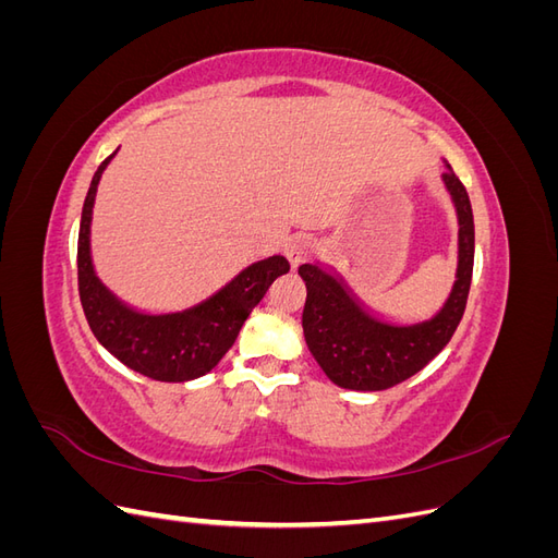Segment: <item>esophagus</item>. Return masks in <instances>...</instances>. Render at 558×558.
Segmentation results:
<instances>
[{"mask_svg":"<svg viewBox=\"0 0 558 558\" xmlns=\"http://www.w3.org/2000/svg\"><path fill=\"white\" fill-rule=\"evenodd\" d=\"M314 242L310 238H295L289 246H286V256L291 260V267L298 269L302 263H307L314 256Z\"/></svg>","mask_w":558,"mask_h":558,"instance_id":"34e87169","label":"esophagus"}]
</instances>
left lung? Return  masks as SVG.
<instances>
[{
    "label": "left lung",
    "instance_id": "8db88e82",
    "mask_svg": "<svg viewBox=\"0 0 558 558\" xmlns=\"http://www.w3.org/2000/svg\"><path fill=\"white\" fill-rule=\"evenodd\" d=\"M442 181L459 216V265L442 310L428 320L400 326L379 318L353 295L340 275L318 263L300 265L307 286L302 330L326 377L351 391H384L424 369L459 328L475 263V223L465 185L451 172Z\"/></svg>",
    "mask_w": 558,
    "mask_h": 558
}]
</instances>
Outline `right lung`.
<instances>
[{"instance_id": "1", "label": "right lung", "mask_w": 558, "mask_h": 558, "mask_svg": "<svg viewBox=\"0 0 558 558\" xmlns=\"http://www.w3.org/2000/svg\"><path fill=\"white\" fill-rule=\"evenodd\" d=\"M116 154L90 181L78 228V295L97 342L134 373L156 381H191L211 373L238 340L244 320L272 281L291 269L283 256L248 265L199 305L172 314H146L118 300L99 281L90 256V221L97 183Z\"/></svg>"}]
</instances>
